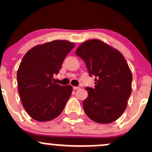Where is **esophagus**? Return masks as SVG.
Returning <instances> with one entry per match:
<instances>
[{
	"label": "esophagus",
	"mask_w": 152,
	"mask_h": 152,
	"mask_svg": "<svg viewBox=\"0 0 152 152\" xmlns=\"http://www.w3.org/2000/svg\"><path fill=\"white\" fill-rule=\"evenodd\" d=\"M73 90H79V88H80V87H73Z\"/></svg>",
	"instance_id": "esophagus-1"
}]
</instances>
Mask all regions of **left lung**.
I'll list each match as a JSON object with an SVG mask.
<instances>
[{
	"label": "left lung",
	"mask_w": 152,
	"mask_h": 152,
	"mask_svg": "<svg viewBox=\"0 0 152 152\" xmlns=\"http://www.w3.org/2000/svg\"><path fill=\"white\" fill-rule=\"evenodd\" d=\"M76 54L85 62L95 88L87 87L83 102L86 115L93 121L110 124L121 116L132 93V74L123 55L99 39L86 41Z\"/></svg>",
	"instance_id": "left-lung-1"
}]
</instances>
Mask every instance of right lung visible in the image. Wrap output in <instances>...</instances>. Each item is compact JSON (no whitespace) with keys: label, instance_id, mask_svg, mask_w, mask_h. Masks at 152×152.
<instances>
[{"label":"right lung","instance_id":"obj_1","mask_svg":"<svg viewBox=\"0 0 152 152\" xmlns=\"http://www.w3.org/2000/svg\"><path fill=\"white\" fill-rule=\"evenodd\" d=\"M73 47L67 40H54L32 48L23 58L17 73L18 92L24 109L34 120L51 121L65 108L73 87L52 79Z\"/></svg>","mask_w":152,"mask_h":152}]
</instances>
